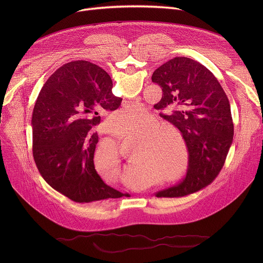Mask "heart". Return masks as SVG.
I'll list each match as a JSON object with an SVG mask.
<instances>
[{
  "instance_id": "b5f03b06",
  "label": "heart",
  "mask_w": 263,
  "mask_h": 263,
  "mask_svg": "<svg viewBox=\"0 0 263 263\" xmlns=\"http://www.w3.org/2000/svg\"><path fill=\"white\" fill-rule=\"evenodd\" d=\"M132 106H127V109L121 112L118 119L110 118V126L112 127L116 123L124 121L135 122L138 115L132 111ZM143 114L144 110L141 107L140 115ZM161 128L162 123L160 121L155 118H148L142 122L117 127L115 135L125 143L140 142L141 145L135 148L136 157L148 167L161 170L164 165V141L162 139L164 130ZM96 166L102 179L109 184L118 182L125 173L117 149L107 142L102 143L98 149Z\"/></svg>"
}]
</instances>
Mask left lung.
I'll return each instance as SVG.
<instances>
[{"label":"left lung","instance_id":"8db88e82","mask_svg":"<svg viewBox=\"0 0 263 263\" xmlns=\"http://www.w3.org/2000/svg\"><path fill=\"white\" fill-rule=\"evenodd\" d=\"M152 81L162 88L156 109L177 127L189 151L186 176L178 184L155 194L178 198L194 194L217 177L223 166L234 134L229 100L214 74L200 62L175 57L159 66Z\"/></svg>","mask_w":263,"mask_h":263}]
</instances>
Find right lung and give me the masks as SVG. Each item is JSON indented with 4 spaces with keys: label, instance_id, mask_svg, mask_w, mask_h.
Instances as JSON below:
<instances>
[{
    "label": "right lung",
    "instance_id": "right-lung-1",
    "mask_svg": "<svg viewBox=\"0 0 263 263\" xmlns=\"http://www.w3.org/2000/svg\"><path fill=\"white\" fill-rule=\"evenodd\" d=\"M112 80L97 64L71 61L59 67L43 86L33 117V157L55 191L76 203L130 197L106 185L93 154L99 141L93 128L101 115L122 103L112 93Z\"/></svg>",
    "mask_w": 263,
    "mask_h": 263
}]
</instances>
